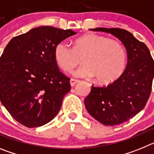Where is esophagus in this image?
<instances>
[{
	"instance_id": "esophagus-1",
	"label": "esophagus",
	"mask_w": 154,
	"mask_h": 154,
	"mask_svg": "<svg viewBox=\"0 0 154 154\" xmlns=\"http://www.w3.org/2000/svg\"><path fill=\"white\" fill-rule=\"evenodd\" d=\"M79 82V80H77V79H72L70 80V85H71V86H74L75 85L76 83H77V82Z\"/></svg>"
}]
</instances>
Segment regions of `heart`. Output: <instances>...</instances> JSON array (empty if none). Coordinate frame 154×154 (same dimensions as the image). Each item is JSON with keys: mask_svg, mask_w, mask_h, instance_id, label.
Listing matches in <instances>:
<instances>
[{"mask_svg": "<svg viewBox=\"0 0 154 154\" xmlns=\"http://www.w3.org/2000/svg\"><path fill=\"white\" fill-rule=\"evenodd\" d=\"M56 63L65 72H71L80 62L84 64L74 72L80 78H97L100 83H110L119 78L126 66V53L120 42L90 33L76 39L73 48L61 42L55 48Z\"/></svg>", "mask_w": 154, "mask_h": 154, "instance_id": "heart-1", "label": "heart"}]
</instances>
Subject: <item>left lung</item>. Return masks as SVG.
Instances as JSON below:
<instances>
[{
	"label": "left lung",
	"instance_id": "8db88e82",
	"mask_svg": "<svg viewBox=\"0 0 154 154\" xmlns=\"http://www.w3.org/2000/svg\"><path fill=\"white\" fill-rule=\"evenodd\" d=\"M94 31L114 35L125 46L127 65L118 79L107 86H92L85 106L94 119L116 126L135 116L145 107L152 89L154 62L149 50L133 34L119 28H97Z\"/></svg>",
	"mask_w": 154,
	"mask_h": 154
}]
</instances>
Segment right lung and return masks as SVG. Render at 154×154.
I'll return each instance as SVG.
<instances>
[{
  "label": "right lung",
  "instance_id": "add662e5",
  "mask_svg": "<svg viewBox=\"0 0 154 154\" xmlns=\"http://www.w3.org/2000/svg\"><path fill=\"white\" fill-rule=\"evenodd\" d=\"M75 34L41 26L14 37L5 47L0 58V100L21 124L38 127L58 113L71 86L58 69L55 48Z\"/></svg>",
  "mask_w": 154,
  "mask_h": 154
}]
</instances>
